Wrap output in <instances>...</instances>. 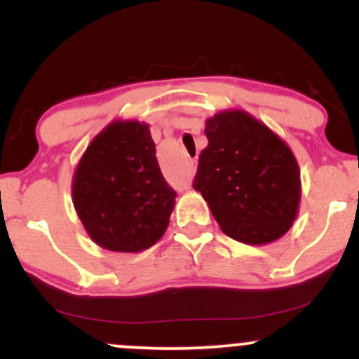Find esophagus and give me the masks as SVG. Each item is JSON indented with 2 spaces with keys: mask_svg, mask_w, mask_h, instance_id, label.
<instances>
[{
  "mask_svg": "<svg viewBox=\"0 0 359 359\" xmlns=\"http://www.w3.org/2000/svg\"><path fill=\"white\" fill-rule=\"evenodd\" d=\"M192 163H194V162H192Z\"/></svg>",
  "mask_w": 359,
  "mask_h": 359,
  "instance_id": "esophagus-1",
  "label": "esophagus"
}]
</instances>
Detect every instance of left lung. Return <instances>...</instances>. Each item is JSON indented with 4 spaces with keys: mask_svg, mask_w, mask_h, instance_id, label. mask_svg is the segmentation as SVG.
<instances>
[{
    "mask_svg": "<svg viewBox=\"0 0 359 359\" xmlns=\"http://www.w3.org/2000/svg\"><path fill=\"white\" fill-rule=\"evenodd\" d=\"M194 189L233 240L266 245L290 229L300 203V170L282 138L246 111L205 121Z\"/></svg>",
    "mask_w": 359,
    "mask_h": 359,
    "instance_id": "obj_1",
    "label": "left lung"
}]
</instances>
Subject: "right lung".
I'll return each instance as SVG.
<instances>
[{"label":"right lung","instance_id":"right-lung-1","mask_svg":"<svg viewBox=\"0 0 359 359\" xmlns=\"http://www.w3.org/2000/svg\"><path fill=\"white\" fill-rule=\"evenodd\" d=\"M177 194L163 179L147 123L113 121L89 143L72 180V203L90 240L138 253L165 233Z\"/></svg>","mask_w":359,"mask_h":359}]
</instances>
